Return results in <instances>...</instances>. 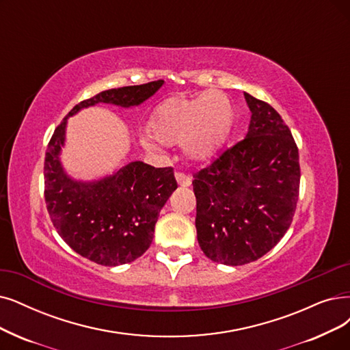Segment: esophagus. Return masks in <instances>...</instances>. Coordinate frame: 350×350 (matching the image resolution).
Segmentation results:
<instances>
[{"label":"esophagus","instance_id":"obj_1","mask_svg":"<svg viewBox=\"0 0 350 350\" xmlns=\"http://www.w3.org/2000/svg\"><path fill=\"white\" fill-rule=\"evenodd\" d=\"M175 179H176L179 187H191V184H192V178L184 172H176Z\"/></svg>","mask_w":350,"mask_h":350}]
</instances>
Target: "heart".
<instances>
[{
  "label": "heart",
  "mask_w": 350,
  "mask_h": 350,
  "mask_svg": "<svg viewBox=\"0 0 350 350\" xmlns=\"http://www.w3.org/2000/svg\"><path fill=\"white\" fill-rule=\"evenodd\" d=\"M234 123L230 96L219 90L195 97L174 96L158 106L149 119L148 133L163 145L180 144L184 155L195 162L211 159L226 145ZM144 137L148 150L159 146Z\"/></svg>",
  "instance_id": "b5f03b06"
}]
</instances>
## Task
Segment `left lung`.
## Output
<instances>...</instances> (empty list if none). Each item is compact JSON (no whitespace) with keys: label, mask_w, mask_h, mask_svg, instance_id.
Instances as JSON below:
<instances>
[{"label":"left lung","mask_w":350,"mask_h":350,"mask_svg":"<svg viewBox=\"0 0 350 350\" xmlns=\"http://www.w3.org/2000/svg\"><path fill=\"white\" fill-rule=\"evenodd\" d=\"M251 110L245 137L193 174L198 244L215 262L243 265L280 241L300 188L299 149L282 116L244 93Z\"/></svg>","instance_id":"left-lung-1"}]
</instances>
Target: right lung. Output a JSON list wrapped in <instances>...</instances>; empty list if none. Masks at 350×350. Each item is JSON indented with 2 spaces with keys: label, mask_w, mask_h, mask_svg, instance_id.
Instances as JSON below:
<instances>
[{
  "label": "right lung",
  "mask_w": 350,
  "mask_h": 350,
  "mask_svg": "<svg viewBox=\"0 0 350 350\" xmlns=\"http://www.w3.org/2000/svg\"><path fill=\"white\" fill-rule=\"evenodd\" d=\"M162 85L163 80H157L97 93L68 111L49 142L44 198L53 226L77 254L97 264L113 267L141 257L152 243L162 206L178 185L171 166L155 167L141 161L92 183L70 178L60 162L67 119L97 103L137 106Z\"/></svg>",
  "instance_id": "right-lung-1"
}]
</instances>
